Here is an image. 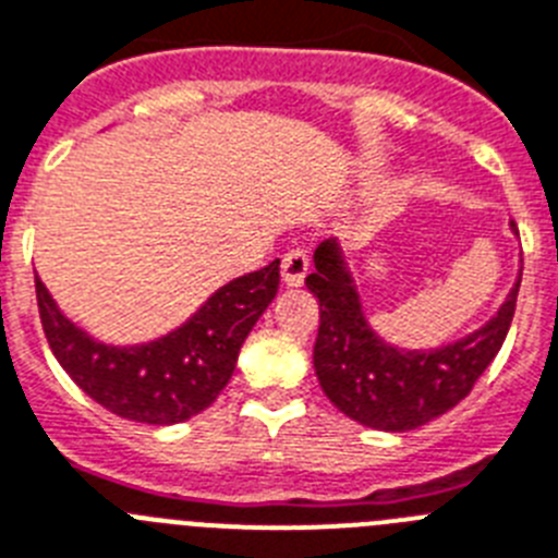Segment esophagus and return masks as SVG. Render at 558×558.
<instances>
[{"label": "esophagus", "mask_w": 558, "mask_h": 558, "mask_svg": "<svg viewBox=\"0 0 558 558\" xmlns=\"http://www.w3.org/2000/svg\"><path fill=\"white\" fill-rule=\"evenodd\" d=\"M308 266H312V260H308V255L303 250L287 252L283 264H280V275L287 280V287H301L303 278L308 275Z\"/></svg>", "instance_id": "34e87169"}]
</instances>
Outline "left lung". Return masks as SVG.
I'll use <instances>...</instances> for the list:
<instances>
[{"mask_svg":"<svg viewBox=\"0 0 558 558\" xmlns=\"http://www.w3.org/2000/svg\"><path fill=\"white\" fill-rule=\"evenodd\" d=\"M517 229V223H510ZM517 287L474 335L434 351H402L374 335L337 241L315 252L308 292L320 301L315 372L320 388L354 423L380 430H411L437 420L471 395L474 383L502 349L517 312Z\"/></svg>","mask_w":558,"mask_h":558,"instance_id":"obj_1","label":"left lung"}]
</instances>
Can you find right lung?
I'll use <instances>...</instances> for the list:
<instances>
[{"label":"right lung","instance_id":"1","mask_svg":"<svg viewBox=\"0 0 558 558\" xmlns=\"http://www.w3.org/2000/svg\"><path fill=\"white\" fill-rule=\"evenodd\" d=\"M280 260L209 298L175 331L144 345H105L59 312L36 278L41 329L50 351L84 395L112 414L147 425H175L201 414L235 372L243 340L275 301Z\"/></svg>","mask_w":558,"mask_h":558}]
</instances>
